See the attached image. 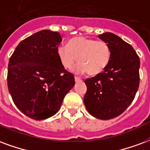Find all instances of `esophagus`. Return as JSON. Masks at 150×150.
Here are the masks:
<instances>
[{
    "instance_id": "1",
    "label": "esophagus",
    "mask_w": 150,
    "mask_h": 150,
    "mask_svg": "<svg viewBox=\"0 0 150 150\" xmlns=\"http://www.w3.org/2000/svg\"><path fill=\"white\" fill-rule=\"evenodd\" d=\"M75 81L76 82V83H78V82H81V81H82V79H81L80 78L77 77V76H75Z\"/></svg>"
}]
</instances>
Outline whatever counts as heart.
<instances>
[{
	"label": "heart",
	"instance_id": "heart-1",
	"mask_svg": "<svg viewBox=\"0 0 150 150\" xmlns=\"http://www.w3.org/2000/svg\"><path fill=\"white\" fill-rule=\"evenodd\" d=\"M57 54L64 68L71 69L78 61L75 71L79 73L87 71L90 75H97L104 71L111 59L109 44L86 37L71 39L67 46L60 44Z\"/></svg>",
	"mask_w": 150,
	"mask_h": 150
}]
</instances>
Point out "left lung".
I'll use <instances>...</instances> for the list:
<instances>
[{"label": "left lung", "instance_id": "obj_1", "mask_svg": "<svg viewBox=\"0 0 150 150\" xmlns=\"http://www.w3.org/2000/svg\"><path fill=\"white\" fill-rule=\"evenodd\" d=\"M98 38L109 44L111 59L104 71L85 80L83 102L92 116L108 120L122 115L134 99L140 59L131 45L114 33H103Z\"/></svg>", "mask_w": 150, "mask_h": 150}]
</instances>
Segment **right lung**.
<instances>
[{
  "mask_svg": "<svg viewBox=\"0 0 150 150\" xmlns=\"http://www.w3.org/2000/svg\"><path fill=\"white\" fill-rule=\"evenodd\" d=\"M61 41L57 32L42 30L22 40L9 59L8 91L16 107L35 120L55 115L75 85L59 59Z\"/></svg>",
  "mask_w": 150,
  "mask_h": 150,
  "instance_id": "1",
  "label": "right lung"
}]
</instances>
